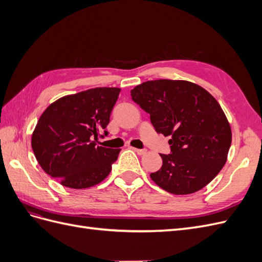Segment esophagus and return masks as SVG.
Instances as JSON below:
<instances>
[{
	"label": "esophagus",
	"instance_id": "34e87169",
	"mask_svg": "<svg viewBox=\"0 0 262 262\" xmlns=\"http://www.w3.org/2000/svg\"><path fill=\"white\" fill-rule=\"evenodd\" d=\"M133 150H136V152H137L139 155H144V154L146 153V149H140V148L133 147Z\"/></svg>",
	"mask_w": 262,
	"mask_h": 262
}]
</instances>
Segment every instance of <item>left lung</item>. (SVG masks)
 <instances>
[{
    "label": "left lung",
    "instance_id": "left-lung-1",
    "mask_svg": "<svg viewBox=\"0 0 262 262\" xmlns=\"http://www.w3.org/2000/svg\"><path fill=\"white\" fill-rule=\"evenodd\" d=\"M157 133L170 137L171 154L150 173L172 194H191L216 177L227 161L232 130L217 100L200 85L182 80L147 81L131 91Z\"/></svg>",
    "mask_w": 262,
    "mask_h": 262
}]
</instances>
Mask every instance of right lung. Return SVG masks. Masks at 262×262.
Listing matches in <instances>:
<instances>
[{
  "mask_svg": "<svg viewBox=\"0 0 262 262\" xmlns=\"http://www.w3.org/2000/svg\"><path fill=\"white\" fill-rule=\"evenodd\" d=\"M118 87H96L53 101L31 136L36 160L60 185L85 189L104 180L120 148L97 145L118 99ZM107 132L105 131V136Z\"/></svg>",
  "mask_w": 262,
  "mask_h": 262,
  "instance_id": "right-lung-1",
  "label": "right lung"
}]
</instances>
